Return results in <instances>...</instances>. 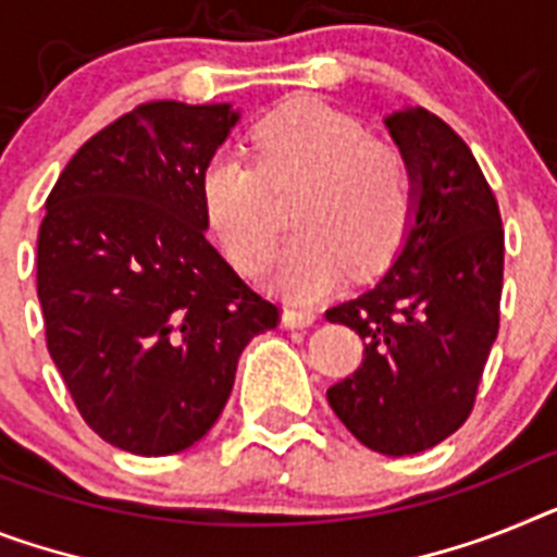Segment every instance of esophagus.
<instances>
[{
	"label": "esophagus",
	"instance_id": "1",
	"mask_svg": "<svg viewBox=\"0 0 557 557\" xmlns=\"http://www.w3.org/2000/svg\"><path fill=\"white\" fill-rule=\"evenodd\" d=\"M314 320L317 314L311 311V308H297V306L283 308V325H286V329H308Z\"/></svg>",
	"mask_w": 557,
	"mask_h": 557
}]
</instances>
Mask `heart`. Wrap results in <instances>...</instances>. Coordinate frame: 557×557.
Wrapping results in <instances>:
<instances>
[{
	"instance_id": "obj_1",
	"label": "heart",
	"mask_w": 557,
	"mask_h": 557,
	"mask_svg": "<svg viewBox=\"0 0 557 557\" xmlns=\"http://www.w3.org/2000/svg\"><path fill=\"white\" fill-rule=\"evenodd\" d=\"M257 170L237 152H214L200 172V200L228 260L260 271L277 243L265 186L302 181L292 221L300 235L277 265L280 288L311 300L345 277L371 274L396 255L413 209L408 161L368 138L357 119L320 98H292L251 129Z\"/></svg>"
}]
</instances>
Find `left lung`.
<instances>
[{"label": "left lung", "instance_id": "1", "mask_svg": "<svg viewBox=\"0 0 557 557\" xmlns=\"http://www.w3.org/2000/svg\"><path fill=\"white\" fill-rule=\"evenodd\" d=\"M408 161L413 218L385 277L325 311L366 343L362 366L329 405L366 447L413 456L445 442L473 410L498 336L504 228L473 152L424 107L387 115Z\"/></svg>", "mask_w": 557, "mask_h": 557}]
</instances>
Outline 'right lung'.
I'll use <instances>...</instances> for the list:
<instances>
[{"mask_svg":"<svg viewBox=\"0 0 557 557\" xmlns=\"http://www.w3.org/2000/svg\"><path fill=\"white\" fill-rule=\"evenodd\" d=\"M237 119L228 104L135 107L70 158L45 203L50 357L84 422L135 456L207 436L243 348L280 322L207 237L200 172Z\"/></svg>","mask_w":557,"mask_h":557,"instance_id":"add662e5","label":"right lung"}]
</instances>
